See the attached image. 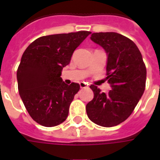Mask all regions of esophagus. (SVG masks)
I'll return each instance as SVG.
<instances>
[{"mask_svg": "<svg viewBox=\"0 0 160 160\" xmlns=\"http://www.w3.org/2000/svg\"><path fill=\"white\" fill-rule=\"evenodd\" d=\"M80 88L84 89V88H87L88 86H89V85H88V83H86V82H80Z\"/></svg>", "mask_w": 160, "mask_h": 160, "instance_id": "34e87169", "label": "esophagus"}]
</instances>
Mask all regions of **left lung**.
Returning a JSON list of instances; mask_svg holds the SVG:
<instances>
[{"label": "left lung", "instance_id": "1", "mask_svg": "<svg viewBox=\"0 0 160 160\" xmlns=\"http://www.w3.org/2000/svg\"><path fill=\"white\" fill-rule=\"evenodd\" d=\"M90 40L107 54L106 80L111 90L108 94L91 85L94 98L86 105L89 119L103 127L124 122L132 114L144 94L146 68L137 46L116 32L93 33Z\"/></svg>", "mask_w": 160, "mask_h": 160}]
</instances>
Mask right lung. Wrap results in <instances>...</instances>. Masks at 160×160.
Segmentation results:
<instances>
[{
  "label": "right lung",
  "instance_id": "1",
  "mask_svg": "<svg viewBox=\"0 0 160 160\" xmlns=\"http://www.w3.org/2000/svg\"><path fill=\"white\" fill-rule=\"evenodd\" d=\"M90 34L83 31L41 36L22 55L16 73L19 94L29 114L41 125L56 126L67 118L80 85H66L61 71Z\"/></svg>",
  "mask_w": 160,
  "mask_h": 160
}]
</instances>
